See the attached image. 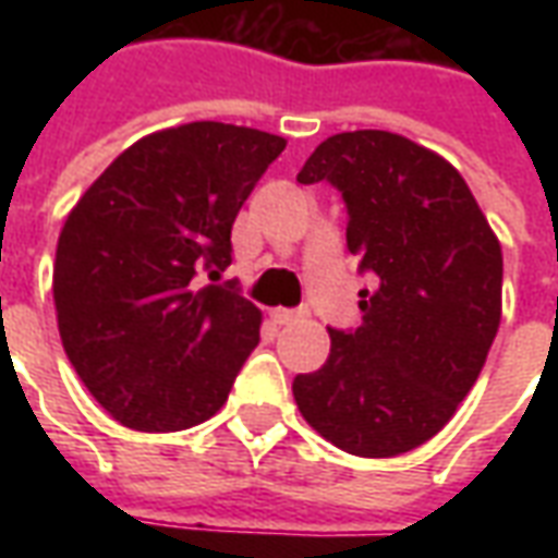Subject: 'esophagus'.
<instances>
[{
  "mask_svg": "<svg viewBox=\"0 0 558 558\" xmlns=\"http://www.w3.org/2000/svg\"><path fill=\"white\" fill-rule=\"evenodd\" d=\"M271 319L278 323V326H290L295 319H302V311H287V307H275L271 311Z\"/></svg>",
  "mask_w": 558,
  "mask_h": 558,
  "instance_id": "34e87169",
  "label": "esophagus"
}]
</instances>
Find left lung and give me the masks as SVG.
<instances>
[{
	"mask_svg": "<svg viewBox=\"0 0 558 558\" xmlns=\"http://www.w3.org/2000/svg\"><path fill=\"white\" fill-rule=\"evenodd\" d=\"M299 182L347 199V244L376 275L355 331L292 395L323 439L355 457H398L451 421L475 386L502 319V244L433 148L391 131L323 140Z\"/></svg>",
	"mask_w": 558,
	"mask_h": 558,
	"instance_id": "8db88e82",
	"label": "left lung"
}]
</instances>
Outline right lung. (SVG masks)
Wrapping results in <instances>:
<instances>
[{
    "mask_svg": "<svg viewBox=\"0 0 558 558\" xmlns=\"http://www.w3.org/2000/svg\"><path fill=\"white\" fill-rule=\"evenodd\" d=\"M287 140L187 122L146 134L86 187L59 232L53 302L74 371L119 424L172 433L211 418L259 343L263 314L199 287Z\"/></svg>",
    "mask_w": 558,
    "mask_h": 558,
    "instance_id": "add662e5",
    "label": "right lung"
}]
</instances>
